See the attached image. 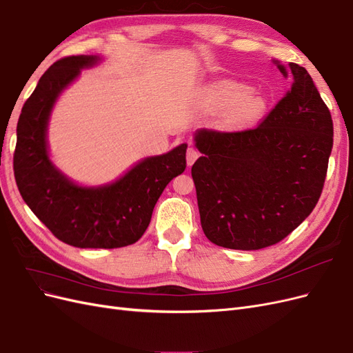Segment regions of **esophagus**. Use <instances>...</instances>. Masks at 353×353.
Here are the masks:
<instances>
[{
  "label": "esophagus",
  "mask_w": 353,
  "mask_h": 353,
  "mask_svg": "<svg viewBox=\"0 0 353 353\" xmlns=\"http://www.w3.org/2000/svg\"><path fill=\"white\" fill-rule=\"evenodd\" d=\"M197 157H199V152L196 150L194 147H190L188 150H187V165H188V166L193 165V163L196 162Z\"/></svg>",
  "instance_id": "obj_1"
}]
</instances>
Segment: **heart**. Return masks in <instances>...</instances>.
Returning <instances> with one entry per match:
<instances>
[{
  "mask_svg": "<svg viewBox=\"0 0 353 353\" xmlns=\"http://www.w3.org/2000/svg\"><path fill=\"white\" fill-rule=\"evenodd\" d=\"M206 100L212 108H232L227 121L232 126L249 125L261 116L265 101L259 95L249 92V88L237 82H218L206 90Z\"/></svg>",
  "mask_w": 353,
  "mask_h": 353,
  "instance_id": "obj_1",
  "label": "heart"
}]
</instances>
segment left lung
I'll use <instances>...</instances> for the list:
<instances>
[{"instance_id":"obj_1","label":"left lung","mask_w":353,"mask_h":353,"mask_svg":"<svg viewBox=\"0 0 353 353\" xmlns=\"http://www.w3.org/2000/svg\"><path fill=\"white\" fill-rule=\"evenodd\" d=\"M279 69L292 87L258 125L200 130L191 168L200 222L216 245L259 250L280 243L311 215L323 193L333 148V119L311 74Z\"/></svg>"}]
</instances>
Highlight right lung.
<instances>
[{
	"label": "right lung",
	"instance_id": "right-lung-1",
	"mask_svg": "<svg viewBox=\"0 0 353 353\" xmlns=\"http://www.w3.org/2000/svg\"><path fill=\"white\" fill-rule=\"evenodd\" d=\"M97 60L63 57L42 74L19 117L13 169L20 194L52 236L81 249H117L145 232L165 187L187 168V144L144 159L105 187L82 188L61 175L47 153L48 116L63 88Z\"/></svg>",
	"mask_w": 353,
	"mask_h": 353
}]
</instances>
